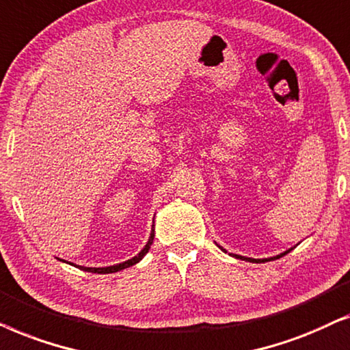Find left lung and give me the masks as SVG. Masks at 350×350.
Wrapping results in <instances>:
<instances>
[{
	"instance_id": "left-lung-1",
	"label": "left lung",
	"mask_w": 350,
	"mask_h": 350,
	"mask_svg": "<svg viewBox=\"0 0 350 350\" xmlns=\"http://www.w3.org/2000/svg\"><path fill=\"white\" fill-rule=\"evenodd\" d=\"M219 248H221V246H219ZM221 250H222V248H221ZM222 251H226V250H222ZM290 251H291V250H288V251H285V253L278 254V256H275V258H269V259H251V258H245V256H237V254H232V256H235V258L243 259V260H250V262H267V260H270V259H278V258H282V256L288 254V253H290Z\"/></svg>"
}]
</instances>
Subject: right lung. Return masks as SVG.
Wrapping results in <instances>:
<instances>
[{
	"instance_id": "1",
	"label": "right lung",
	"mask_w": 350,
	"mask_h": 350,
	"mask_svg": "<svg viewBox=\"0 0 350 350\" xmlns=\"http://www.w3.org/2000/svg\"><path fill=\"white\" fill-rule=\"evenodd\" d=\"M153 237H155V235H153V229H152L150 239H148L146 248H144L137 256H134L133 259L126 260V262H121V264H116V265H110V267H80V265H78V267H80L81 270H85V272H94V273H111V272H118V270H123V269H126V267H131V265L137 264L139 260H141V259L144 258V256H146V254L148 253V250H150V246H152V243H153Z\"/></svg>"
}]
</instances>
